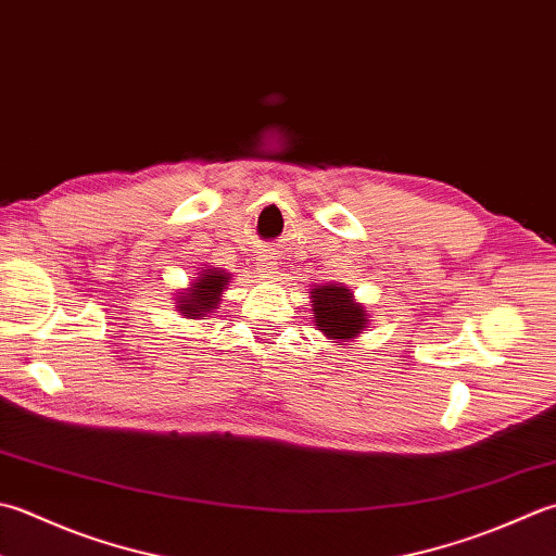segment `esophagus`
I'll return each instance as SVG.
<instances>
[{
	"instance_id": "esophagus-1",
	"label": "esophagus",
	"mask_w": 556,
	"mask_h": 556,
	"mask_svg": "<svg viewBox=\"0 0 556 556\" xmlns=\"http://www.w3.org/2000/svg\"><path fill=\"white\" fill-rule=\"evenodd\" d=\"M277 260H275V255H271V253H263V255H260V263H257V271H260V275H263L265 279H271V277H275L277 275Z\"/></svg>"
}]
</instances>
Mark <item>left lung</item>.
I'll return each mask as SVG.
<instances>
[{"label": "left lung", "instance_id": "obj_1", "mask_svg": "<svg viewBox=\"0 0 556 556\" xmlns=\"http://www.w3.org/2000/svg\"><path fill=\"white\" fill-rule=\"evenodd\" d=\"M311 306L318 330L337 342L356 340L366 328V311L354 301V293L346 287H318L311 289Z\"/></svg>", "mask_w": 556, "mask_h": 556}]
</instances>
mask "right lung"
Segmentation results:
<instances>
[{"mask_svg":"<svg viewBox=\"0 0 556 556\" xmlns=\"http://www.w3.org/2000/svg\"><path fill=\"white\" fill-rule=\"evenodd\" d=\"M228 279H231L228 271H219L216 267L202 269V275L190 281V287L176 299L178 311L190 320H204L206 315L214 313V308L219 306L222 291L226 289Z\"/></svg>","mask_w":556,"mask_h":556,"instance_id":"obj_1","label":"right lung"}]
</instances>
